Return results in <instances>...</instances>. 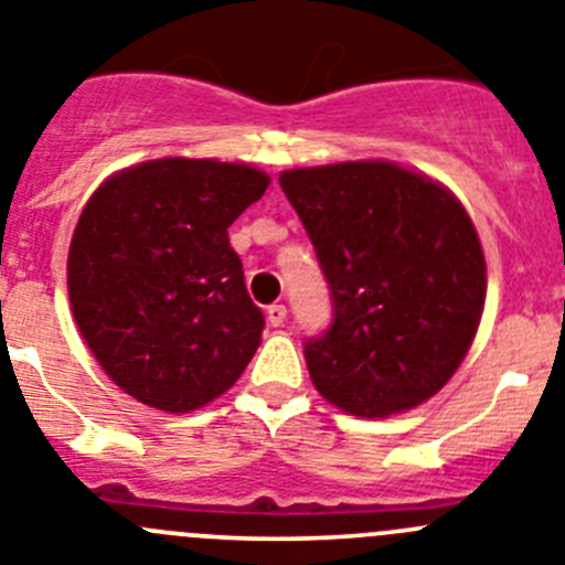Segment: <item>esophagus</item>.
I'll return each mask as SVG.
<instances>
[{
    "label": "esophagus",
    "mask_w": 565,
    "mask_h": 565,
    "mask_svg": "<svg viewBox=\"0 0 565 565\" xmlns=\"http://www.w3.org/2000/svg\"><path fill=\"white\" fill-rule=\"evenodd\" d=\"M267 320H270V327H281L284 320H287V307L284 303H270L267 307Z\"/></svg>",
    "instance_id": "esophagus-1"
}]
</instances>
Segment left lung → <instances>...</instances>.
<instances>
[{
  "instance_id": "left-lung-1",
  "label": "left lung",
  "mask_w": 565,
  "mask_h": 565,
  "mask_svg": "<svg viewBox=\"0 0 565 565\" xmlns=\"http://www.w3.org/2000/svg\"><path fill=\"white\" fill-rule=\"evenodd\" d=\"M332 292V327L303 345L320 396L358 416L425 403L479 332L487 264L445 185L385 160L278 177Z\"/></svg>"
}]
</instances>
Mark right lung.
<instances>
[{"label": "right lung", "mask_w": 565, "mask_h": 565, "mask_svg": "<svg viewBox=\"0 0 565 565\" xmlns=\"http://www.w3.org/2000/svg\"><path fill=\"white\" fill-rule=\"evenodd\" d=\"M270 185L245 162L162 157L111 174L75 225L67 289L109 380L188 414L225 394L262 343L227 227Z\"/></svg>", "instance_id": "1"}]
</instances>
